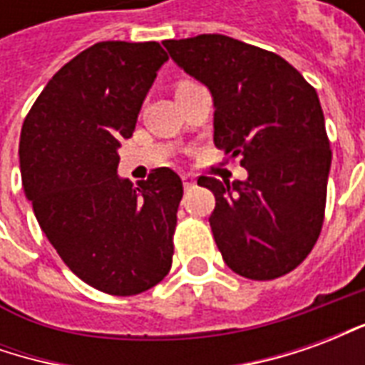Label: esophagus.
Segmentation results:
<instances>
[{
    "instance_id": "obj_1",
    "label": "esophagus",
    "mask_w": 365,
    "mask_h": 365,
    "mask_svg": "<svg viewBox=\"0 0 365 365\" xmlns=\"http://www.w3.org/2000/svg\"><path fill=\"white\" fill-rule=\"evenodd\" d=\"M182 182H183V187H185V190H191V187L195 185V178H193V175H190V174H183Z\"/></svg>"
}]
</instances>
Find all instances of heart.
<instances>
[{
    "label": "heart",
    "instance_id": "heart-1",
    "mask_svg": "<svg viewBox=\"0 0 365 365\" xmlns=\"http://www.w3.org/2000/svg\"><path fill=\"white\" fill-rule=\"evenodd\" d=\"M190 83L191 82H182V83H180V86H178V90H180V88H183V86H190Z\"/></svg>",
    "mask_w": 365,
    "mask_h": 365
}]
</instances>
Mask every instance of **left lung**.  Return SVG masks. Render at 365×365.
I'll use <instances>...</instances> for the list:
<instances>
[{"mask_svg": "<svg viewBox=\"0 0 365 365\" xmlns=\"http://www.w3.org/2000/svg\"><path fill=\"white\" fill-rule=\"evenodd\" d=\"M213 97V143L240 156L245 182L201 175L213 191L215 242L232 272L275 279L305 260L321 235L330 172L321 101L289 62L225 35L164 41Z\"/></svg>", "mask_w": 365, "mask_h": 365, "instance_id": "1", "label": "left lung"}]
</instances>
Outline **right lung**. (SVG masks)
<instances>
[{"instance_id":"obj_1","label":"right lung","mask_w":365,"mask_h":365,"mask_svg":"<svg viewBox=\"0 0 365 365\" xmlns=\"http://www.w3.org/2000/svg\"><path fill=\"white\" fill-rule=\"evenodd\" d=\"M166 60L158 43L93 44L52 76L21 128L36 221L68 268L109 295L143 293L172 268L180 175L156 168L138 187L117 175L120 140Z\"/></svg>"}]
</instances>
